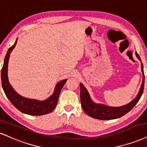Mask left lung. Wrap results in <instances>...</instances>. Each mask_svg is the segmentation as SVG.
Returning a JSON list of instances; mask_svg holds the SVG:
<instances>
[{"label":"left lung","instance_id":"8db88e82","mask_svg":"<svg viewBox=\"0 0 147 147\" xmlns=\"http://www.w3.org/2000/svg\"><path fill=\"white\" fill-rule=\"evenodd\" d=\"M136 55L139 61H141L140 58L136 52ZM141 70H142L143 78L140 90L137 96L129 104L120 107H111L104 104H95L90 98L87 89L85 88L82 83H80V101L82 109L86 112V114H87L90 117L100 119V120H111V119H118L126 115L135 106L143 93L144 85V74L142 63H141Z\"/></svg>","mask_w":147,"mask_h":147}]
</instances>
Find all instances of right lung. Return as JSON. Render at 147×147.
I'll return each instance as SVG.
<instances>
[{"label":"right lung","instance_id":"right-lung-1","mask_svg":"<svg viewBox=\"0 0 147 147\" xmlns=\"http://www.w3.org/2000/svg\"><path fill=\"white\" fill-rule=\"evenodd\" d=\"M17 41L18 39H16L15 43L9 48L4 59V63L1 71V82L3 90L11 103L23 113L34 116H40L50 113L57 106L61 90L67 80L59 81L56 85L53 94L46 100L39 101L37 99H28L19 95L11 86L8 79L9 59L11 52L15 48Z\"/></svg>","mask_w":147,"mask_h":147}]
</instances>
